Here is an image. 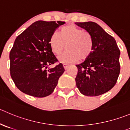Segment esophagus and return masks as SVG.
<instances>
[{
	"mask_svg": "<svg viewBox=\"0 0 130 130\" xmlns=\"http://www.w3.org/2000/svg\"><path fill=\"white\" fill-rule=\"evenodd\" d=\"M63 66H64V68L65 70H67V69L70 67V65H69V64H63Z\"/></svg>",
	"mask_w": 130,
	"mask_h": 130,
	"instance_id": "34e87169",
	"label": "esophagus"
}]
</instances>
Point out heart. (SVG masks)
<instances>
[{"label": "heart", "mask_w": 130, "mask_h": 130, "mask_svg": "<svg viewBox=\"0 0 130 130\" xmlns=\"http://www.w3.org/2000/svg\"><path fill=\"white\" fill-rule=\"evenodd\" d=\"M49 45L54 55L59 56L64 49L66 52L59 57L62 62L69 63L87 59L93 49V43L88 32L82 30L74 25H67L59 29V34L53 33L49 39Z\"/></svg>", "instance_id": "b5f03b06"}]
</instances>
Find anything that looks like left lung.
<instances>
[{"mask_svg":"<svg viewBox=\"0 0 130 130\" xmlns=\"http://www.w3.org/2000/svg\"><path fill=\"white\" fill-rule=\"evenodd\" d=\"M91 35L93 49L87 59L76 66V85L82 94L97 96L113 88L120 73V50L114 38L95 22H76Z\"/></svg>","mask_w":130,"mask_h":130,"instance_id":"obj_1","label":"left lung"}]
</instances>
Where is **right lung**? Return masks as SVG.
Returning <instances> with one entry per match:
<instances>
[{"mask_svg":"<svg viewBox=\"0 0 130 130\" xmlns=\"http://www.w3.org/2000/svg\"><path fill=\"white\" fill-rule=\"evenodd\" d=\"M65 22L37 21L18 36L9 54L10 74L17 88L30 96L51 94L64 72L49 45L50 36Z\"/></svg>","mask_w":130,"mask_h":130,"instance_id":"1","label":"right lung"}]
</instances>
